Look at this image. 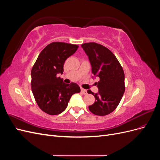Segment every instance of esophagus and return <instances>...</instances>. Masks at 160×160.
I'll use <instances>...</instances> for the list:
<instances>
[{"label": "esophagus", "instance_id": "esophagus-1", "mask_svg": "<svg viewBox=\"0 0 160 160\" xmlns=\"http://www.w3.org/2000/svg\"><path fill=\"white\" fill-rule=\"evenodd\" d=\"M81 92L83 94H84V95H87L88 94V91H87V90H85V89H81Z\"/></svg>", "mask_w": 160, "mask_h": 160}]
</instances>
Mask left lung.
Returning <instances> with one entry per match:
<instances>
[{
  "label": "left lung",
  "mask_w": 160,
  "mask_h": 160,
  "mask_svg": "<svg viewBox=\"0 0 160 160\" xmlns=\"http://www.w3.org/2000/svg\"><path fill=\"white\" fill-rule=\"evenodd\" d=\"M91 65L92 73L100 79L96 83L98 93L91 90L95 103L89 106L92 113L103 116L108 115L118 107L125 92V75L122 65L117 58L108 48L96 42L81 45Z\"/></svg>",
  "instance_id": "left-lung-1"
}]
</instances>
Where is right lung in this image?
<instances>
[{"instance_id": "obj_1", "label": "right lung", "mask_w": 160, "mask_h": 160, "mask_svg": "<svg viewBox=\"0 0 160 160\" xmlns=\"http://www.w3.org/2000/svg\"><path fill=\"white\" fill-rule=\"evenodd\" d=\"M79 46L62 42H53L45 47L31 70V89L40 109L49 115H58L67 107L71 97L81 91L75 83L66 84L57 74H62L67 58Z\"/></svg>"}]
</instances>
